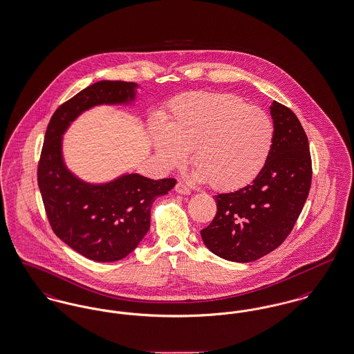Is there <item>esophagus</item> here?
<instances>
[{"label": "esophagus", "mask_w": 354, "mask_h": 354, "mask_svg": "<svg viewBox=\"0 0 354 354\" xmlns=\"http://www.w3.org/2000/svg\"><path fill=\"white\" fill-rule=\"evenodd\" d=\"M175 191H176L178 194H180V195H189V194H191V189H189L185 183H180V182L175 185Z\"/></svg>", "instance_id": "obj_1"}]
</instances>
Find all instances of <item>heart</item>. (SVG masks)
I'll list each match as a JSON object with an SVG mask.
<instances>
[{"mask_svg": "<svg viewBox=\"0 0 354 354\" xmlns=\"http://www.w3.org/2000/svg\"><path fill=\"white\" fill-rule=\"evenodd\" d=\"M165 127L152 129V147L166 169L183 167L192 152L194 176L219 191L250 185L273 145V123L260 107L232 94L188 93L169 103Z\"/></svg>", "mask_w": 354, "mask_h": 354, "instance_id": "b5f03b06", "label": "heart"}]
</instances>
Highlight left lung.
Masks as SVG:
<instances>
[{
    "instance_id": "1",
    "label": "left lung",
    "mask_w": 354,
    "mask_h": 354,
    "mask_svg": "<svg viewBox=\"0 0 354 354\" xmlns=\"http://www.w3.org/2000/svg\"><path fill=\"white\" fill-rule=\"evenodd\" d=\"M273 145L251 185L215 195L218 212L201 231L203 243L228 261L250 263L276 250L303 211L312 182L308 138L295 113L279 102L270 107Z\"/></svg>"
}]
</instances>
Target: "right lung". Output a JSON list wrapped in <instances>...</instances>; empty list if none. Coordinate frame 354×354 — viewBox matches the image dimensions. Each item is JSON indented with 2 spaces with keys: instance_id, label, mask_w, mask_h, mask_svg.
I'll list each match as a JSON object with an SVG mask.
<instances>
[{
  "instance_id": "obj_1",
  "label": "right lung",
  "mask_w": 354,
  "mask_h": 354,
  "mask_svg": "<svg viewBox=\"0 0 354 354\" xmlns=\"http://www.w3.org/2000/svg\"><path fill=\"white\" fill-rule=\"evenodd\" d=\"M139 84L101 81L80 91L53 114L38 165V187L54 234L84 257L110 263L133 252L150 230L152 203L169 194L175 179L153 180L123 174L90 183L68 169L64 134L84 111L97 106H130Z\"/></svg>"
}]
</instances>
